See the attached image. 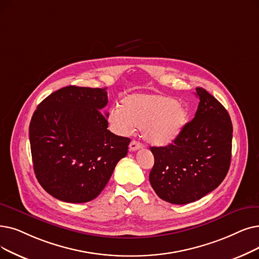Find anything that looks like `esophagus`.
Instances as JSON below:
<instances>
[{"label":"esophagus","mask_w":259,"mask_h":259,"mask_svg":"<svg viewBox=\"0 0 259 259\" xmlns=\"http://www.w3.org/2000/svg\"><path fill=\"white\" fill-rule=\"evenodd\" d=\"M143 147V144H141L140 142L138 141H132L129 145V149L130 151H137L139 149H141Z\"/></svg>","instance_id":"1"}]
</instances>
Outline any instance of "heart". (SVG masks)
<instances>
[{"label": "heart", "instance_id": "1", "mask_svg": "<svg viewBox=\"0 0 259 259\" xmlns=\"http://www.w3.org/2000/svg\"><path fill=\"white\" fill-rule=\"evenodd\" d=\"M188 120V109L172 97L159 94H130L119 107L112 108L108 122L119 136H129L142 127L143 136L153 145H167L179 137Z\"/></svg>", "mask_w": 259, "mask_h": 259}]
</instances>
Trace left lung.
Listing matches in <instances>:
<instances>
[{"instance_id":"obj_1","label":"left lung","mask_w":259,"mask_h":259,"mask_svg":"<svg viewBox=\"0 0 259 259\" xmlns=\"http://www.w3.org/2000/svg\"><path fill=\"white\" fill-rule=\"evenodd\" d=\"M200 103L193 120L165 147H150L154 165L149 181L156 195L172 204H187L217 188L232 156L231 117L206 90L196 89Z\"/></svg>"}]
</instances>
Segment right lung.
<instances>
[{
	"instance_id": "right-lung-1",
	"label": "right lung",
	"mask_w": 259,
	"mask_h": 259,
	"mask_svg": "<svg viewBox=\"0 0 259 259\" xmlns=\"http://www.w3.org/2000/svg\"><path fill=\"white\" fill-rule=\"evenodd\" d=\"M106 89L69 85L39 104L29 123L36 178L47 193L69 203L95 199L130 139L109 131Z\"/></svg>"
}]
</instances>
